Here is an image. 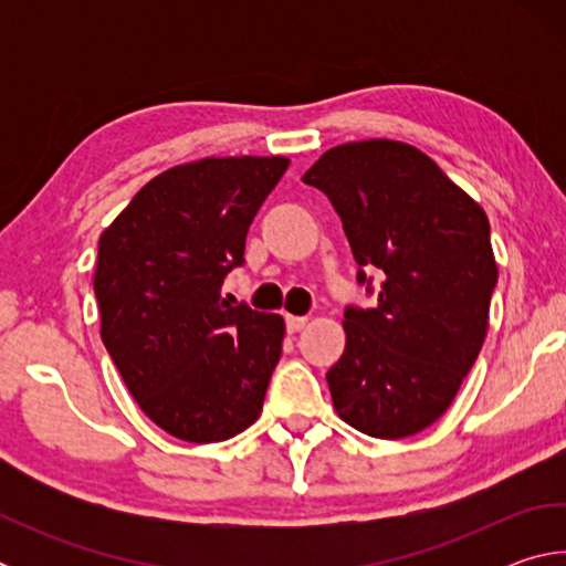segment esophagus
I'll list each match as a JSON object with an SVG mask.
<instances>
[{"mask_svg": "<svg viewBox=\"0 0 566 566\" xmlns=\"http://www.w3.org/2000/svg\"><path fill=\"white\" fill-rule=\"evenodd\" d=\"M306 322H310L306 317H294V314H290V317H286V329H290L292 334L302 332L306 327Z\"/></svg>", "mask_w": 566, "mask_h": 566, "instance_id": "1", "label": "esophagus"}]
</instances>
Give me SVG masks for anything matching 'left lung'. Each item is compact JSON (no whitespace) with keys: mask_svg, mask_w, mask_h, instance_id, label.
<instances>
[{"mask_svg":"<svg viewBox=\"0 0 566 566\" xmlns=\"http://www.w3.org/2000/svg\"><path fill=\"white\" fill-rule=\"evenodd\" d=\"M329 197L359 264L381 270L375 310L347 306V347L327 371L337 415L405 439L444 415L490 327V219L424 151L395 139L339 145L302 177Z\"/></svg>","mask_w":566,"mask_h":566,"instance_id":"8db88e82","label":"left lung"}]
</instances>
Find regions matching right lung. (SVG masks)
Instances as JSON below:
<instances>
[{"mask_svg": "<svg viewBox=\"0 0 566 566\" xmlns=\"http://www.w3.org/2000/svg\"><path fill=\"white\" fill-rule=\"evenodd\" d=\"M286 157H207L147 181L99 237L102 342L142 411L209 444L260 417L284 319L222 300Z\"/></svg>", "mask_w": 566, "mask_h": 566, "instance_id": "right-lung-1", "label": "right lung"}]
</instances>
